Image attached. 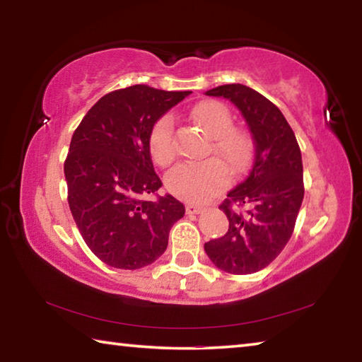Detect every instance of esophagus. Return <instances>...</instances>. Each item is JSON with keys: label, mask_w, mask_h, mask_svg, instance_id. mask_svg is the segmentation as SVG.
I'll use <instances>...</instances> for the list:
<instances>
[{"label": "esophagus", "mask_w": 362, "mask_h": 362, "mask_svg": "<svg viewBox=\"0 0 362 362\" xmlns=\"http://www.w3.org/2000/svg\"><path fill=\"white\" fill-rule=\"evenodd\" d=\"M185 211H187L188 216H194V214H201L204 209L201 206H196V204H187Z\"/></svg>", "instance_id": "34e87169"}]
</instances>
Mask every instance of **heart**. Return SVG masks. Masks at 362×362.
Masks as SVG:
<instances>
[{
    "label": "heart",
    "mask_w": 362,
    "mask_h": 362,
    "mask_svg": "<svg viewBox=\"0 0 362 362\" xmlns=\"http://www.w3.org/2000/svg\"><path fill=\"white\" fill-rule=\"evenodd\" d=\"M192 118L212 139V151L222 159L233 173L246 166L250 155L247 134L233 127V116L228 108L218 102H203L196 105ZM150 153L159 166H168L175 156L174 119L169 115L159 118L151 127ZM228 173L217 159L203 163H180L166 175V187L177 198L201 203L225 185Z\"/></svg>",
    "instance_id": "heart-1"
}]
</instances>
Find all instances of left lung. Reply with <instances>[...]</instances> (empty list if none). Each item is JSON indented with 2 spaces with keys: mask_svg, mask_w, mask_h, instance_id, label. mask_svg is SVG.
<instances>
[{
  "mask_svg": "<svg viewBox=\"0 0 362 362\" xmlns=\"http://www.w3.org/2000/svg\"><path fill=\"white\" fill-rule=\"evenodd\" d=\"M240 110L254 142L244 180L228 192L220 209L228 231L204 244L214 265L233 274H250L269 265L291 240L303 201V164L296 134L281 110L244 84L206 90Z\"/></svg>",
  "mask_w": 362,
  "mask_h": 362,
  "instance_id": "1",
  "label": "left lung"
}]
</instances>
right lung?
<instances>
[{"mask_svg": "<svg viewBox=\"0 0 362 362\" xmlns=\"http://www.w3.org/2000/svg\"><path fill=\"white\" fill-rule=\"evenodd\" d=\"M136 84L103 95L73 134L64 173L71 216L88 247L121 269L144 268L164 254L169 231L185 214L174 196L156 194L150 132L188 97Z\"/></svg>", "mask_w": 362, "mask_h": 362, "instance_id": "add662e5", "label": "right lung"}]
</instances>
